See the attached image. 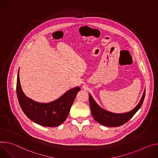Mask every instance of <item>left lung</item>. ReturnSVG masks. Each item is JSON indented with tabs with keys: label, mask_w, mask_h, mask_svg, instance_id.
I'll return each mask as SVG.
<instances>
[{
	"label": "left lung",
	"mask_w": 158,
	"mask_h": 158,
	"mask_svg": "<svg viewBox=\"0 0 158 158\" xmlns=\"http://www.w3.org/2000/svg\"><path fill=\"white\" fill-rule=\"evenodd\" d=\"M145 97V90L138 104L132 110L122 114H115L104 110L100 107L89 94V103L92 114L99 124L107 127H118L122 126L129 120L141 108Z\"/></svg>",
	"instance_id": "obj_1"
}]
</instances>
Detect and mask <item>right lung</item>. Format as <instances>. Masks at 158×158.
<instances>
[{"instance_id":"right-lung-1","label":"right lung","mask_w":158,"mask_h":158,"mask_svg":"<svg viewBox=\"0 0 158 158\" xmlns=\"http://www.w3.org/2000/svg\"><path fill=\"white\" fill-rule=\"evenodd\" d=\"M17 73L16 92L20 106L26 116L35 123L45 127H56L67 118L79 86L68 90L57 100L49 103H40L28 98L23 92Z\"/></svg>"}]
</instances>
